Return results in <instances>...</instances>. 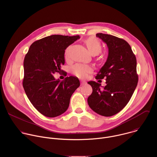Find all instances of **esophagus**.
<instances>
[{"label": "esophagus", "mask_w": 157, "mask_h": 157, "mask_svg": "<svg viewBox=\"0 0 157 157\" xmlns=\"http://www.w3.org/2000/svg\"><path fill=\"white\" fill-rule=\"evenodd\" d=\"M85 84H86V82L85 81H81V86H83V85H85Z\"/></svg>", "instance_id": "34e87169"}]
</instances>
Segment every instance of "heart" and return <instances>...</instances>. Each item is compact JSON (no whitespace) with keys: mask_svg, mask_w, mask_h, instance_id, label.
<instances>
[{"mask_svg":"<svg viewBox=\"0 0 157 157\" xmlns=\"http://www.w3.org/2000/svg\"><path fill=\"white\" fill-rule=\"evenodd\" d=\"M85 43L87 45L88 50L93 55H97L99 54L102 51V45L101 42L94 37H90L87 38ZM70 47H68L65 50L64 55L65 58L68 59L70 58ZM92 68L89 65L78 63L74 65L72 67V73L79 78H85L88 74L92 72Z\"/></svg>","mask_w":157,"mask_h":157,"instance_id":"heart-1","label":"heart"}]
</instances>
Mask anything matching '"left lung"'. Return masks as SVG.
<instances>
[{"mask_svg":"<svg viewBox=\"0 0 157 157\" xmlns=\"http://www.w3.org/2000/svg\"><path fill=\"white\" fill-rule=\"evenodd\" d=\"M108 47L106 62L98 72L96 79H105L106 85L89 81L93 93L87 98V103L97 114L113 116L123 109L130 101L137 86V59L129 44L115 36L97 33Z\"/></svg>","mask_w":157,"mask_h":157,"instance_id":"8db88e82","label":"left lung"}]
</instances>
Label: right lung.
Instances as JSON below:
<instances>
[{
	"label": "right lung",
	"instance_id": "right-lung-1",
	"mask_svg": "<svg viewBox=\"0 0 157 157\" xmlns=\"http://www.w3.org/2000/svg\"><path fill=\"white\" fill-rule=\"evenodd\" d=\"M79 38L60 35L44 37L33 42L25 56L23 87L31 103L44 116L55 117L66 112L80 85L76 77L60 81L53 75L63 71L65 50Z\"/></svg>",
	"mask_w": 157,
	"mask_h": 157
}]
</instances>
